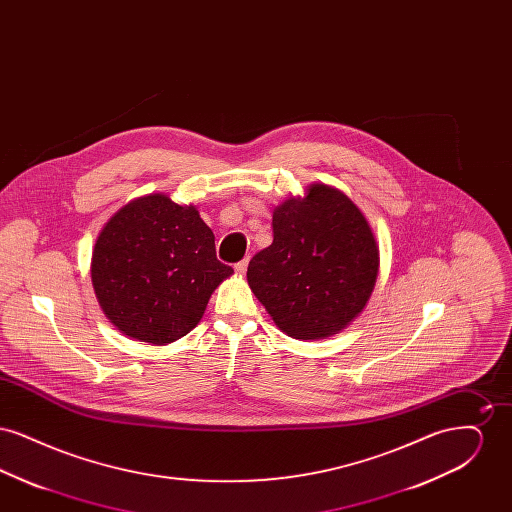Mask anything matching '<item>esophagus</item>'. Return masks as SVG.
<instances>
[{"label":"esophagus","mask_w":512,"mask_h":512,"mask_svg":"<svg viewBox=\"0 0 512 512\" xmlns=\"http://www.w3.org/2000/svg\"><path fill=\"white\" fill-rule=\"evenodd\" d=\"M236 272L238 274H245V270H247V259H244V261H240V263H236Z\"/></svg>","instance_id":"1"}]
</instances>
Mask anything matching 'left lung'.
<instances>
[{
	"mask_svg": "<svg viewBox=\"0 0 512 512\" xmlns=\"http://www.w3.org/2000/svg\"><path fill=\"white\" fill-rule=\"evenodd\" d=\"M272 232L247 267L257 299L295 340L340 332L363 311L380 265L363 213L347 195L315 184L274 211Z\"/></svg>",
	"mask_w": 512,
	"mask_h": 512,
	"instance_id": "obj_1",
	"label": "left lung"
}]
</instances>
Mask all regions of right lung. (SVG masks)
Returning a JSON list of instances; mask_svg holds the SVG:
<instances>
[{"label": "right lung", "mask_w": 512, "mask_h": 512, "mask_svg": "<svg viewBox=\"0 0 512 512\" xmlns=\"http://www.w3.org/2000/svg\"><path fill=\"white\" fill-rule=\"evenodd\" d=\"M234 270L195 207L140 197L109 220L94 247L92 284L107 318L134 340L165 345L201 320L211 293Z\"/></svg>", "instance_id": "1"}]
</instances>
